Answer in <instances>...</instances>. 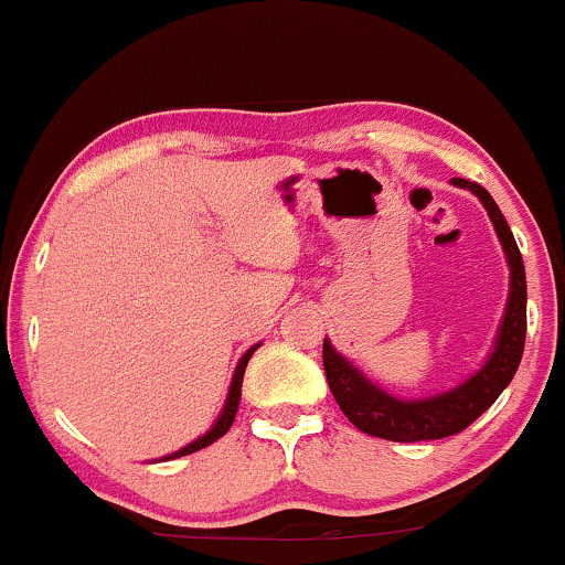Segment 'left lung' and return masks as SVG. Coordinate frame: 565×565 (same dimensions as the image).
<instances>
[{
    "label": "left lung",
    "instance_id": "obj_1",
    "mask_svg": "<svg viewBox=\"0 0 565 565\" xmlns=\"http://www.w3.org/2000/svg\"><path fill=\"white\" fill-rule=\"evenodd\" d=\"M454 185L470 188L483 201L491 223H494L499 242L510 263V302L499 329L497 348L476 377H470L457 391L427 401H395L380 387H374L364 374L342 359L337 350L323 340V372H327L329 391L340 404L342 414L359 427L361 433L374 438L395 440V444H414V440L449 438L470 427L478 417L499 398V393L515 377L521 364L523 345H526V270L523 257L512 238L510 225L483 185L470 183L465 178H454Z\"/></svg>",
    "mask_w": 565,
    "mask_h": 565
}]
</instances>
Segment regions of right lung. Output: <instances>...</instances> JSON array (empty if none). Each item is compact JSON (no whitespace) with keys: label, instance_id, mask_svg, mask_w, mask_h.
Listing matches in <instances>:
<instances>
[{"label":"right lung","instance_id":"obj_1","mask_svg":"<svg viewBox=\"0 0 565 565\" xmlns=\"http://www.w3.org/2000/svg\"><path fill=\"white\" fill-rule=\"evenodd\" d=\"M252 353H255V348H252V350H246V353H244V359L238 361V366H236V374H233V382H231V393H228V401H225V408H223V414H220V419H217V423H215V427H212V430L206 433V436H201V438L193 440V444H188L185 449H180V451L170 454V457H167V459H178V457H185V454H193V451L204 449V446L215 444L217 438H223L225 433L231 430V425H233V417H236V412H238V401H242V380H244V369H246V364H249Z\"/></svg>","mask_w":565,"mask_h":565}]
</instances>
